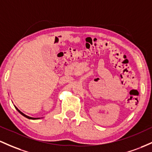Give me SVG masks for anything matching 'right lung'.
<instances>
[{"label":"right lung","mask_w":152,"mask_h":152,"mask_svg":"<svg viewBox=\"0 0 152 152\" xmlns=\"http://www.w3.org/2000/svg\"><path fill=\"white\" fill-rule=\"evenodd\" d=\"M16 110H18V112H19V113H21V115H22L23 116H24V117H26V118H29V119H31V120H36V119H39V118H31V117H29V116H27V115H24V113H21V111H20L19 110V109H18V108H16Z\"/></svg>","instance_id":"obj_1"}]
</instances>
